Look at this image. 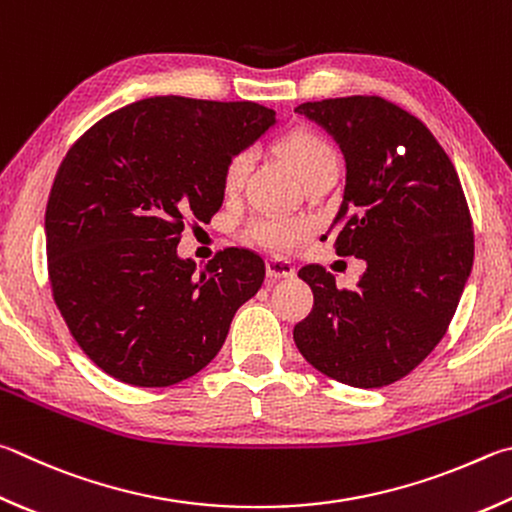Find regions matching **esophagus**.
Returning a JSON list of instances; mask_svg holds the SVG:
<instances>
[{
    "mask_svg": "<svg viewBox=\"0 0 512 512\" xmlns=\"http://www.w3.org/2000/svg\"><path fill=\"white\" fill-rule=\"evenodd\" d=\"M266 275L271 280H288V277L295 275V266L288 262V259H268L266 262Z\"/></svg>",
    "mask_w": 512,
    "mask_h": 512,
    "instance_id": "34e87169",
    "label": "esophagus"
}]
</instances>
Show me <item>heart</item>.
Returning <instances> with one entry per match:
<instances>
[{
	"mask_svg": "<svg viewBox=\"0 0 512 512\" xmlns=\"http://www.w3.org/2000/svg\"><path fill=\"white\" fill-rule=\"evenodd\" d=\"M282 150L291 159L295 172L300 174L304 183H309L324 172H338V154L333 150V145L327 138L313 134L309 129H297V132L288 134L282 141ZM253 161V150H241L230 156L224 170V185L228 190H237L244 183ZM248 232L262 246L284 253V250L300 246L309 237V224L286 215H259L248 224Z\"/></svg>",
	"mask_w": 512,
	"mask_h": 512,
	"instance_id": "obj_1",
	"label": "heart"
}]
</instances>
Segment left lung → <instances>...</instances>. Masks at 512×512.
I'll use <instances>...</instances> for the list:
<instances>
[{
  "label": "left lung",
  "instance_id": "left-lung-1",
  "mask_svg": "<svg viewBox=\"0 0 512 512\" xmlns=\"http://www.w3.org/2000/svg\"><path fill=\"white\" fill-rule=\"evenodd\" d=\"M345 156V194L329 232L336 253L365 259L358 286L338 288L304 266L313 311L293 340L309 365L351 387H385L410 374L448 331L475 259L459 174L430 129L378 96L304 102Z\"/></svg>",
  "mask_w": 512,
  "mask_h": 512
}]
</instances>
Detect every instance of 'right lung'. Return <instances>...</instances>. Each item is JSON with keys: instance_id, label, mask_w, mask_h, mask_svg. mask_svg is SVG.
I'll return each mask as SVG.
<instances>
[{"instance_id": "obj_1", "label": "right lung", "mask_w": 512, "mask_h": 512, "mask_svg": "<svg viewBox=\"0 0 512 512\" xmlns=\"http://www.w3.org/2000/svg\"><path fill=\"white\" fill-rule=\"evenodd\" d=\"M275 123L257 102L145 98L64 156L44 217L53 300L105 374L170 387L217 356L264 259L226 248L197 271L176 246L185 219L210 224L221 208L230 156Z\"/></svg>"}]
</instances>
